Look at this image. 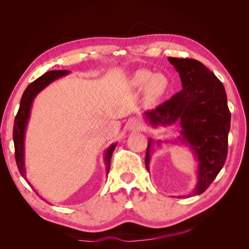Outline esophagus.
I'll list each match as a JSON object with an SVG mask.
<instances>
[{"label": "esophagus", "mask_w": 249, "mask_h": 249, "mask_svg": "<svg viewBox=\"0 0 249 249\" xmlns=\"http://www.w3.org/2000/svg\"><path fill=\"white\" fill-rule=\"evenodd\" d=\"M126 125H127V129H129V130H140V129H142V126H143L141 120L138 119V118L130 119L129 122H127Z\"/></svg>", "instance_id": "34e87169"}]
</instances>
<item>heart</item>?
Listing matches in <instances>:
<instances>
[{"label": "heart", "mask_w": 249, "mask_h": 249, "mask_svg": "<svg viewBox=\"0 0 249 249\" xmlns=\"http://www.w3.org/2000/svg\"><path fill=\"white\" fill-rule=\"evenodd\" d=\"M133 84L139 89L145 88L147 95L153 100H159L170 89V81L163 73H154L148 70H140L135 72Z\"/></svg>", "instance_id": "obj_1"}]
</instances>
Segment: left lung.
Here are the masks:
<instances>
[{
  "label": "left lung",
  "mask_w": 249,
  "mask_h": 249,
  "mask_svg": "<svg viewBox=\"0 0 249 249\" xmlns=\"http://www.w3.org/2000/svg\"><path fill=\"white\" fill-rule=\"evenodd\" d=\"M168 61L178 72L183 89L145 112L144 117L154 126L178 123L182 127L179 140L190 145L198 161L197 185L192 193L198 195L208 189L227 160L231 127L227 93L222 83L197 60L168 57ZM152 145L149 139L145 155L147 170Z\"/></svg>",
  "instance_id": "8db88e82"
}]
</instances>
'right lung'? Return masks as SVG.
Instances as JSON below:
<instances>
[{
    "instance_id": "obj_1",
    "label": "right lung",
    "mask_w": 249,
    "mask_h": 249,
    "mask_svg": "<svg viewBox=\"0 0 249 249\" xmlns=\"http://www.w3.org/2000/svg\"><path fill=\"white\" fill-rule=\"evenodd\" d=\"M69 72H70L69 71H50L44 74H42V76L39 77L38 79H36L34 82H32L31 84L26 88L24 93H22L20 104H19V109L16 116V119H14L13 142H14V150H16V161H17L18 168L22 178H24L26 180H27V177H26L25 159H24V156H25L24 140H25L26 126L29 120L30 111H31L33 100L43 88H46L50 84V83L65 76V74H67ZM115 147H116V143H113V144H111L108 147L106 153H105L104 160L107 166V173H109L111 157L113 152H114Z\"/></svg>"
}]
</instances>
